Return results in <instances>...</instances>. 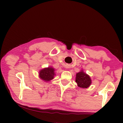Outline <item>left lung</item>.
<instances>
[{
  "mask_svg": "<svg viewBox=\"0 0 123 123\" xmlns=\"http://www.w3.org/2000/svg\"><path fill=\"white\" fill-rule=\"evenodd\" d=\"M75 82L79 87L82 88H87L90 86L92 83V80L90 75L81 70L76 74Z\"/></svg>",
  "mask_w": 123,
  "mask_h": 123,
  "instance_id": "8db88e82",
  "label": "left lung"
}]
</instances>
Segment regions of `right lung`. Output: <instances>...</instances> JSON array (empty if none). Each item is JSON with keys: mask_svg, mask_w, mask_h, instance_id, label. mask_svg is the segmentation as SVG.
Here are the masks:
<instances>
[{"mask_svg": "<svg viewBox=\"0 0 123 123\" xmlns=\"http://www.w3.org/2000/svg\"><path fill=\"white\" fill-rule=\"evenodd\" d=\"M55 74V70L53 67L50 66L48 68H44L42 69L38 72V77L46 82H49L54 78Z\"/></svg>", "mask_w": 123, "mask_h": 123, "instance_id": "add662e5", "label": "right lung"}]
</instances>
